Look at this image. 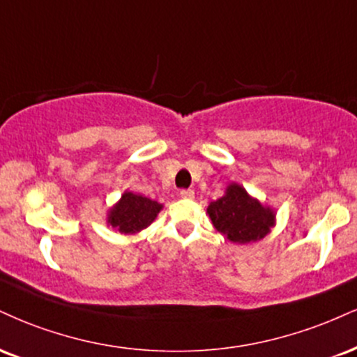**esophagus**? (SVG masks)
<instances>
[{"mask_svg":"<svg viewBox=\"0 0 357 357\" xmlns=\"http://www.w3.org/2000/svg\"><path fill=\"white\" fill-rule=\"evenodd\" d=\"M179 196L184 197V199H192V197H195V191H192V190H183V191H179Z\"/></svg>","mask_w":357,"mask_h":357,"instance_id":"1","label":"esophagus"}]
</instances>
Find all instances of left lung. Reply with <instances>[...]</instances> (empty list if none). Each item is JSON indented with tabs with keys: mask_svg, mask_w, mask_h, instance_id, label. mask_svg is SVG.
<instances>
[{
	"mask_svg": "<svg viewBox=\"0 0 357 357\" xmlns=\"http://www.w3.org/2000/svg\"><path fill=\"white\" fill-rule=\"evenodd\" d=\"M213 226L231 243L248 244L266 238L276 226V211L251 196L241 184H227L225 195L206 209Z\"/></svg>",
	"mask_w": 357,
	"mask_h": 357,
	"instance_id": "obj_1",
	"label": "left lung"
}]
</instances>
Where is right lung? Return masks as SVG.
Returning <instances> with one entry per match:
<instances>
[{
    "mask_svg": "<svg viewBox=\"0 0 357 357\" xmlns=\"http://www.w3.org/2000/svg\"><path fill=\"white\" fill-rule=\"evenodd\" d=\"M162 204L139 192L124 191L119 201L106 213V225L121 234H136L156 220Z\"/></svg>",
    "mask_w": 357,
    "mask_h": 357,
    "instance_id": "add662e5",
    "label": "right lung"
}]
</instances>
